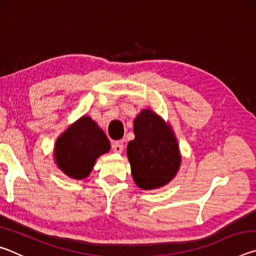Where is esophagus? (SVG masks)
<instances>
[{"label": "esophagus", "instance_id": "34e87169", "mask_svg": "<svg viewBox=\"0 0 256 256\" xmlns=\"http://www.w3.org/2000/svg\"><path fill=\"white\" fill-rule=\"evenodd\" d=\"M123 142L122 141H114L112 142V150H114L115 154H122L123 151Z\"/></svg>", "mask_w": 256, "mask_h": 256}]
</instances>
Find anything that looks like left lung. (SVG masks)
Here are the masks:
<instances>
[{"instance_id":"8db88e82","label":"left lung","mask_w":256,"mask_h":256,"mask_svg":"<svg viewBox=\"0 0 256 256\" xmlns=\"http://www.w3.org/2000/svg\"><path fill=\"white\" fill-rule=\"evenodd\" d=\"M134 140L126 148L134 183L146 190L167 185L177 175L182 154L172 128L146 108L133 120Z\"/></svg>"}]
</instances>
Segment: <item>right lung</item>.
<instances>
[{
	"label": "right lung",
	"instance_id": "right-lung-1",
	"mask_svg": "<svg viewBox=\"0 0 256 256\" xmlns=\"http://www.w3.org/2000/svg\"><path fill=\"white\" fill-rule=\"evenodd\" d=\"M110 150L105 132L88 115H84L60 133L54 146V162L72 180L89 176L97 158Z\"/></svg>",
	"mask_w": 256,
	"mask_h": 256
}]
</instances>
